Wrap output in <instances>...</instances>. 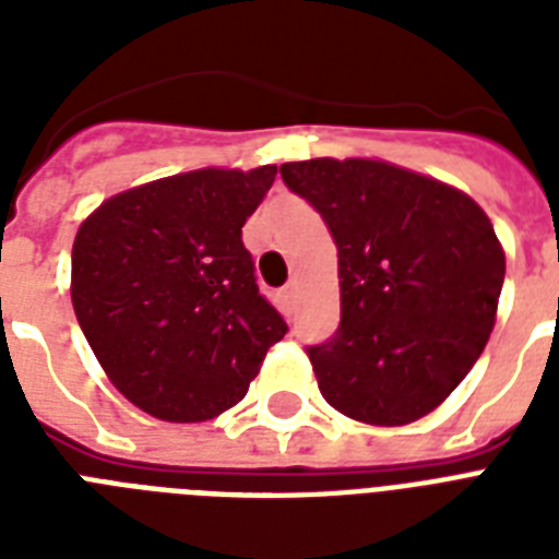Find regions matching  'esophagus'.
Instances as JSON below:
<instances>
[{"mask_svg": "<svg viewBox=\"0 0 559 559\" xmlns=\"http://www.w3.org/2000/svg\"><path fill=\"white\" fill-rule=\"evenodd\" d=\"M293 296H296V281H289L287 287L281 289V298H284L287 305H289V301H293Z\"/></svg>", "mask_w": 559, "mask_h": 559, "instance_id": "esophagus-1", "label": "esophagus"}]
</instances>
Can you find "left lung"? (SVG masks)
Wrapping results in <instances>:
<instances>
[{
  "label": "left lung",
  "instance_id": "1",
  "mask_svg": "<svg viewBox=\"0 0 559 559\" xmlns=\"http://www.w3.org/2000/svg\"><path fill=\"white\" fill-rule=\"evenodd\" d=\"M340 252V328L307 348L324 400L403 426L450 397L496 324L504 252L459 188L373 159L281 165Z\"/></svg>",
  "mask_w": 559,
  "mask_h": 559
}]
</instances>
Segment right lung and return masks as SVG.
I'll use <instances>...</instances> for the list:
<instances>
[{
    "label": "right lung",
    "mask_w": 559,
    "mask_h": 559,
    "mask_svg": "<svg viewBox=\"0 0 559 559\" xmlns=\"http://www.w3.org/2000/svg\"><path fill=\"white\" fill-rule=\"evenodd\" d=\"M278 168H205L109 197L72 246V305L121 394L170 424L246 397L287 322L261 296L243 223Z\"/></svg>",
    "instance_id": "obj_1"
}]
</instances>
